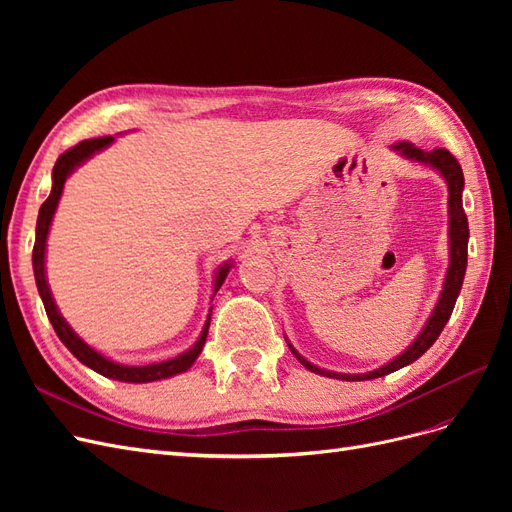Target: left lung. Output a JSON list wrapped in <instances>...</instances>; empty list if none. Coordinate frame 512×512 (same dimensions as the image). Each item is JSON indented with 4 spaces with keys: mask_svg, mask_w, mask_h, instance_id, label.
<instances>
[{
    "mask_svg": "<svg viewBox=\"0 0 512 512\" xmlns=\"http://www.w3.org/2000/svg\"><path fill=\"white\" fill-rule=\"evenodd\" d=\"M393 151H397L399 156L406 160L421 162V164L436 168L448 185V269H446V277L442 284V292H440L436 307H433L431 316L425 322V327L421 329V333L416 335L414 342L404 352L397 354L393 361H389L374 371H367V374H337V371L320 369L318 365L309 363L305 356H301L288 342V348L292 350V354L297 356L301 365H305L309 371H314V374L337 378V380H371V378H382L386 374H391V371H397L401 367L414 363L418 356H423L433 346V342L440 337L448 318H451V314H453L455 301L461 292L463 275H466V267H468V239H470L468 218H466V211H463V205H461L463 170H461L459 162L455 160L453 153L446 149L423 151V149L414 147L412 143L404 141V143H395Z\"/></svg>",
    "mask_w": 512,
    "mask_h": 512,
    "instance_id": "1",
    "label": "left lung"
}]
</instances>
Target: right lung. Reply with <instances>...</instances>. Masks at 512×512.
<instances>
[{"instance_id": "add662e5", "label": "right lung", "mask_w": 512, "mask_h": 512, "mask_svg": "<svg viewBox=\"0 0 512 512\" xmlns=\"http://www.w3.org/2000/svg\"><path fill=\"white\" fill-rule=\"evenodd\" d=\"M115 141L113 136H104V138H91V141H83L76 147L68 149L66 153H61L57 158L55 166H53V188L49 198L44 200L40 213H38V222H36V243H34V254H32V262H34V275H36V286L40 292V299L44 303L46 316H49L53 329L57 333V337L64 342V346L79 359L83 365H87L89 369L98 371L100 376H106L111 380H119V382H134V384H143V382H156V380H164V378H173L177 374H183L188 371L194 361L198 359L200 350H203L205 342H207V333H209V322H211V309L209 316L205 320V327L200 331V337L196 339V344L192 348H188L185 352H181L175 359H168L162 363H151V365H123L117 361H111L108 356L100 354L98 350L91 348L85 339H81L76 335V331H72L70 324L66 322V318L59 314V309L55 305V299L51 294L49 282H46V271H44V254H46V237H49L51 230V222L55 209L59 205L61 192H64V183L66 179L74 173L76 168L81 164H85L91 156H96L98 151L106 149ZM232 267V262H224V265L215 271V284H213V297L215 292L220 290V286L224 284L226 275Z\"/></svg>"}]
</instances>
